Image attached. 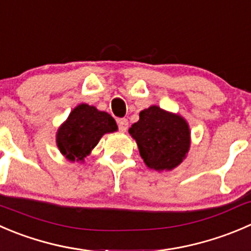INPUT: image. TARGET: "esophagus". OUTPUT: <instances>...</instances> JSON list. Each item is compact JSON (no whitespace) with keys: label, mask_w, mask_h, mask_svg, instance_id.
<instances>
[{"label":"esophagus","mask_w":251,"mask_h":251,"mask_svg":"<svg viewBox=\"0 0 251 251\" xmlns=\"http://www.w3.org/2000/svg\"><path fill=\"white\" fill-rule=\"evenodd\" d=\"M118 126H119V131H120V132H125L128 127L127 119H119Z\"/></svg>","instance_id":"obj_1"}]
</instances>
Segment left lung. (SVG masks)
<instances>
[{
  "mask_svg": "<svg viewBox=\"0 0 251 251\" xmlns=\"http://www.w3.org/2000/svg\"><path fill=\"white\" fill-rule=\"evenodd\" d=\"M136 140L141 157L158 172L177 167L190 147V130L179 115L153 105L140 113V120L128 130Z\"/></svg>",
  "mask_w": 251,
  "mask_h": 251,
  "instance_id": "1",
  "label": "left lung"
}]
</instances>
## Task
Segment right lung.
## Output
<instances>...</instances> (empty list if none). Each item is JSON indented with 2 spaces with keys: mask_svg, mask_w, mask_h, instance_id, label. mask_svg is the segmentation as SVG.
<instances>
[{
  "mask_svg": "<svg viewBox=\"0 0 251 251\" xmlns=\"http://www.w3.org/2000/svg\"><path fill=\"white\" fill-rule=\"evenodd\" d=\"M118 130L115 120L105 111L81 104L57 131V147L70 160H83L104 133Z\"/></svg>",
  "mask_w": 251,
  "mask_h": 251,
  "instance_id": "right-lung-1",
  "label": "right lung"
}]
</instances>
